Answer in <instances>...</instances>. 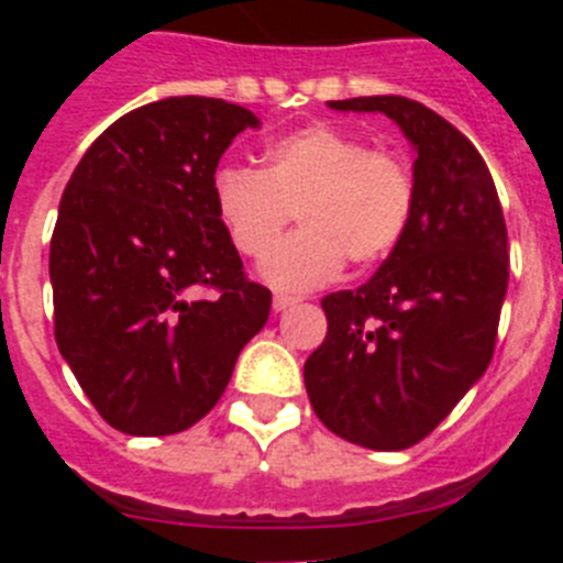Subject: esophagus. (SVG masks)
<instances>
[{
  "mask_svg": "<svg viewBox=\"0 0 563 563\" xmlns=\"http://www.w3.org/2000/svg\"><path fill=\"white\" fill-rule=\"evenodd\" d=\"M292 305H298L296 296H285V292H276V296H273V310L276 312L287 310V307H292Z\"/></svg>",
  "mask_w": 563,
  "mask_h": 563,
  "instance_id": "obj_1",
  "label": "esophagus"
}]
</instances>
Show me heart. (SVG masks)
<instances>
[{
  "instance_id": "heart-1",
  "label": "heart",
  "mask_w": 563,
  "mask_h": 563,
  "mask_svg": "<svg viewBox=\"0 0 563 563\" xmlns=\"http://www.w3.org/2000/svg\"><path fill=\"white\" fill-rule=\"evenodd\" d=\"M211 194L228 242L245 258L266 256L296 210L302 231L269 252L262 276L278 290H312L338 276L343 258L366 267L400 245L415 174L397 152L316 123L273 141L258 172L220 168Z\"/></svg>"
}]
</instances>
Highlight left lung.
<instances>
[{
  "label": "left lung",
  "mask_w": 563,
  "mask_h": 563,
  "mask_svg": "<svg viewBox=\"0 0 563 563\" xmlns=\"http://www.w3.org/2000/svg\"><path fill=\"white\" fill-rule=\"evenodd\" d=\"M383 112L415 146V211L400 245L357 290L330 292L305 386L332 434L411 449L451 415L494 357L507 292V228L474 143L402 96L330 101Z\"/></svg>",
  "instance_id": "1"
}]
</instances>
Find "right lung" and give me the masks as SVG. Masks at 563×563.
I'll list each match as a JSON object with an SVG mask.
<instances>
[{
	"instance_id": "1",
	"label": "right lung",
	"mask_w": 563,
	"mask_h": 563,
	"mask_svg": "<svg viewBox=\"0 0 563 563\" xmlns=\"http://www.w3.org/2000/svg\"><path fill=\"white\" fill-rule=\"evenodd\" d=\"M258 118L180 96L118 118L64 188L49 242L56 343L98 415L132 437L191 429L267 324L213 211V174Z\"/></svg>"
}]
</instances>
